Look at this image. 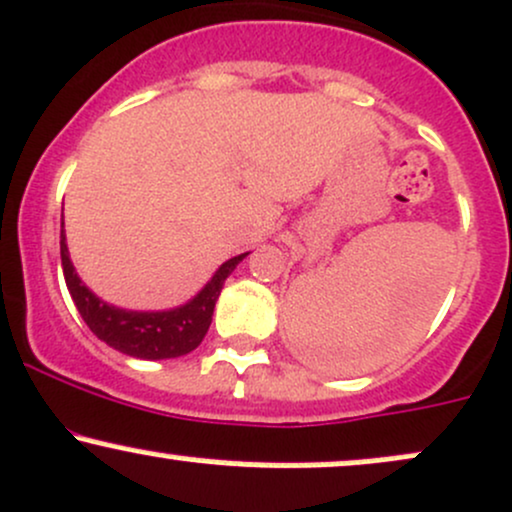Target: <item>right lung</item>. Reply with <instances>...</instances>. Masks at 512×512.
<instances>
[{
	"label": "right lung",
	"instance_id": "obj_1",
	"mask_svg": "<svg viewBox=\"0 0 512 512\" xmlns=\"http://www.w3.org/2000/svg\"><path fill=\"white\" fill-rule=\"evenodd\" d=\"M245 255L223 262L218 272L211 277V282L184 306L157 313L123 311V308L109 306L106 301L97 299L80 282L70 262V255H67L65 230H60V260H63L65 284L70 289L72 301H75L84 323L106 345L123 352V355L138 359H170L196 350L201 340H204V335L209 333L213 306H216L218 296H221L223 282H226L235 265L243 262Z\"/></svg>",
	"mask_w": 512,
	"mask_h": 512
}]
</instances>
